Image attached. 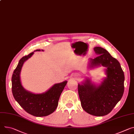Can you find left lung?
I'll list each match as a JSON object with an SVG mask.
<instances>
[{
	"mask_svg": "<svg viewBox=\"0 0 134 134\" xmlns=\"http://www.w3.org/2000/svg\"><path fill=\"white\" fill-rule=\"evenodd\" d=\"M94 51L98 56L89 59L88 68L105 67L106 77L98 85L87 78L78 84V92L84 110L91 115L102 116L110 113L122 98L125 75L119 62L107 51L99 46L94 47Z\"/></svg>",
	"mask_w": 134,
	"mask_h": 134,
	"instance_id": "obj_1",
	"label": "left lung"
}]
</instances>
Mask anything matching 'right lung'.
<instances>
[{"instance_id": "obj_1", "label": "right lung", "mask_w": 134, "mask_h": 134, "mask_svg": "<svg viewBox=\"0 0 134 134\" xmlns=\"http://www.w3.org/2000/svg\"><path fill=\"white\" fill-rule=\"evenodd\" d=\"M44 51L36 50L35 51ZM34 52L22 57L13 71L12 77V90L13 97L19 104L29 114L35 116H45L52 113L57 107L61 93L67 83V81L54 84L46 92L34 93L22 86L20 74L23 65Z\"/></svg>"}]
</instances>
